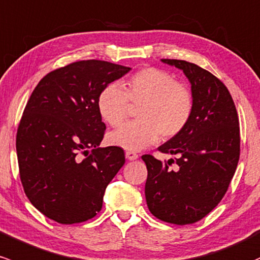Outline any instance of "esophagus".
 Wrapping results in <instances>:
<instances>
[{
    "label": "esophagus",
    "instance_id": "esophagus-1",
    "mask_svg": "<svg viewBox=\"0 0 260 260\" xmlns=\"http://www.w3.org/2000/svg\"><path fill=\"white\" fill-rule=\"evenodd\" d=\"M125 158H127L128 160H137V159H138V154L135 152H125Z\"/></svg>",
    "mask_w": 260,
    "mask_h": 260
}]
</instances>
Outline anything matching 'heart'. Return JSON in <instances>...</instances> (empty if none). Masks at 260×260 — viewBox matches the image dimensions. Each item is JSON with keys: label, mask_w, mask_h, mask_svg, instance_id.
<instances>
[{"label": "heart", "mask_w": 260, "mask_h": 260, "mask_svg": "<svg viewBox=\"0 0 260 260\" xmlns=\"http://www.w3.org/2000/svg\"><path fill=\"white\" fill-rule=\"evenodd\" d=\"M131 104L139 105L138 119L128 122L108 135V143L128 152H137L161 137L173 138L186 127L193 110L192 93L186 85L158 68H143L121 87L105 86L99 93L98 110L107 124L117 127L124 121Z\"/></svg>", "instance_id": "1"}]
</instances>
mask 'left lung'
I'll return each mask as SVG.
<instances>
[{"label":"left lung","mask_w":260,"mask_h":260,"mask_svg":"<svg viewBox=\"0 0 260 260\" xmlns=\"http://www.w3.org/2000/svg\"><path fill=\"white\" fill-rule=\"evenodd\" d=\"M161 61L189 79L193 110L186 127L158 148L175 155V161L142 156L148 170L145 200L156 218L190 224L217 206L235 175L241 145L238 113L228 88L210 71L185 60ZM172 162L177 165L170 168Z\"/></svg>","instance_id":"1"}]
</instances>
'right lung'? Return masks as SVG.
I'll use <instances>...</instances> for the list:
<instances>
[{"label":"right lung","instance_id":"1","mask_svg":"<svg viewBox=\"0 0 260 260\" xmlns=\"http://www.w3.org/2000/svg\"><path fill=\"white\" fill-rule=\"evenodd\" d=\"M129 70L104 60L75 61L50 71L33 90L16 149L25 195L48 218L73 224L101 211L105 190L125 158L122 148L99 147L106 125L98 98Z\"/></svg>","mask_w":260,"mask_h":260}]
</instances>
